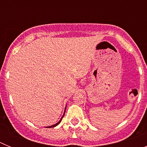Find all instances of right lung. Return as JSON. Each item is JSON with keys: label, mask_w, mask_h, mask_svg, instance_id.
Returning a JSON list of instances; mask_svg holds the SVG:
<instances>
[{"label": "right lung", "mask_w": 147, "mask_h": 147, "mask_svg": "<svg viewBox=\"0 0 147 147\" xmlns=\"http://www.w3.org/2000/svg\"><path fill=\"white\" fill-rule=\"evenodd\" d=\"M64 114H65V113H64ZM63 116H64V115H62V119H61V120H60V121H59V122H58V123H57V124H54V125H52V126H50V127H49V128H51V127H56V126H57V125H58V124H59V123H60V122H61V121H62V118H63Z\"/></svg>", "instance_id": "right-lung-1"}]
</instances>
